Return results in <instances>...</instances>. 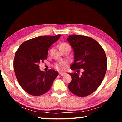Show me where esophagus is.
<instances>
[{
    "label": "esophagus",
    "instance_id": "esophagus-1",
    "mask_svg": "<svg viewBox=\"0 0 122 122\" xmlns=\"http://www.w3.org/2000/svg\"><path fill=\"white\" fill-rule=\"evenodd\" d=\"M59 74H60V75H61V76H63V75H65V74H66V73H60Z\"/></svg>",
    "mask_w": 122,
    "mask_h": 122
}]
</instances>
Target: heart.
Instances as JSON below:
<instances>
[{
	"instance_id": "heart-1",
	"label": "heart",
	"mask_w": 122,
	"mask_h": 122,
	"mask_svg": "<svg viewBox=\"0 0 122 122\" xmlns=\"http://www.w3.org/2000/svg\"><path fill=\"white\" fill-rule=\"evenodd\" d=\"M62 47H70L69 45L68 44H66V43H63L60 46V48ZM66 65V63L65 62H61L59 63L58 64H56L55 65V67H56V68L59 70H62L63 67Z\"/></svg>"
}]
</instances>
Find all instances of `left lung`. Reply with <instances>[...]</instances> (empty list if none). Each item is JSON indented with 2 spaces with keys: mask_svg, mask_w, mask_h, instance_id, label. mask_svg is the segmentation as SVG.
Masks as SVG:
<instances>
[{
  "mask_svg": "<svg viewBox=\"0 0 122 122\" xmlns=\"http://www.w3.org/2000/svg\"><path fill=\"white\" fill-rule=\"evenodd\" d=\"M74 51L73 71L82 68L81 76L77 73H69L71 81L69 90L75 95L84 97L94 92L101 85L106 73L107 60L104 49L90 37L71 35L67 38Z\"/></svg>",
  "mask_w": 122,
  "mask_h": 122,
  "instance_id": "left-lung-1",
  "label": "left lung"
}]
</instances>
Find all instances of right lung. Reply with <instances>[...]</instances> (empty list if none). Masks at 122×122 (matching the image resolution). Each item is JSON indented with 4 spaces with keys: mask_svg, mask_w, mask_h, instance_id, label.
Here are the masks:
<instances>
[{
    "mask_svg": "<svg viewBox=\"0 0 122 122\" xmlns=\"http://www.w3.org/2000/svg\"><path fill=\"white\" fill-rule=\"evenodd\" d=\"M61 35L38 36L26 41L19 46L14 56L13 67L20 86L28 94L40 96L50 89L58 72L41 71L39 64L47 59L48 49Z\"/></svg>",
    "mask_w": 122,
    "mask_h": 122,
    "instance_id": "obj_1",
    "label": "right lung"
}]
</instances>
